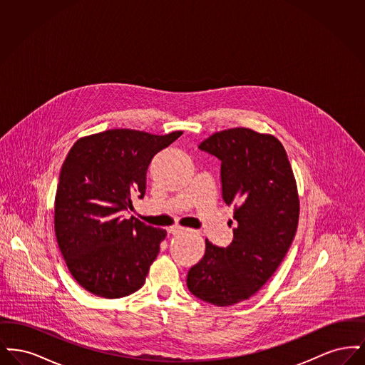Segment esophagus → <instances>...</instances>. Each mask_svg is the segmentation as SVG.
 <instances>
[{
  "label": "esophagus",
  "mask_w": 365,
  "mask_h": 365,
  "mask_svg": "<svg viewBox=\"0 0 365 365\" xmlns=\"http://www.w3.org/2000/svg\"><path fill=\"white\" fill-rule=\"evenodd\" d=\"M183 231H185V228H182V227L179 226L170 227V228H168V232L173 234V235H178V234H180V232H183Z\"/></svg>",
  "instance_id": "obj_1"
}]
</instances>
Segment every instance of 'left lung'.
<instances>
[{
    "label": "left lung",
    "instance_id": "left-lung-1",
    "mask_svg": "<svg viewBox=\"0 0 365 365\" xmlns=\"http://www.w3.org/2000/svg\"><path fill=\"white\" fill-rule=\"evenodd\" d=\"M198 149L222 161L223 200L234 205L237 226L226 247L205 240V255L191 267L187 287L204 302L230 307L260 290L294 240L299 213L294 175L278 139L249 128L216 133Z\"/></svg>",
    "mask_w": 365,
    "mask_h": 365
}]
</instances>
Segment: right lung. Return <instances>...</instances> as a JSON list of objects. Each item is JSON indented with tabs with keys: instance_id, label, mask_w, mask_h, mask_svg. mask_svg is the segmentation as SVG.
<instances>
[{
	"instance_id": "right-lung-1",
	"label": "right lung",
	"mask_w": 365,
	"mask_h": 365,
	"mask_svg": "<svg viewBox=\"0 0 365 365\" xmlns=\"http://www.w3.org/2000/svg\"><path fill=\"white\" fill-rule=\"evenodd\" d=\"M180 135L116 128L71 148L57 185L54 231L71 275L88 293L122 298L143 286L167 231L124 213L134 208L133 195L143 198L152 158Z\"/></svg>"
}]
</instances>
